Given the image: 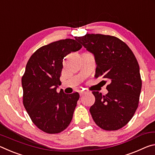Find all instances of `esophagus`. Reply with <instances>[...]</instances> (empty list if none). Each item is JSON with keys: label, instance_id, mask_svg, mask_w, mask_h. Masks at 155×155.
Masks as SVG:
<instances>
[{"label": "esophagus", "instance_id": "1", "mask_svg": "<svg viewBox=\"0 0 155 155\" xmlns=\"http://www.w3.org/2000/svg\"><path fill=\"white\" fill-rule=\"evenodd\" d=\"M85 93H86L85 91H79L80 96H83V95H84V94H85Z\"/></svg>", "mask_w": 155, "mask_h": 155}]
</instances>
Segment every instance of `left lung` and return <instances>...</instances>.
<instances>
[{
	"mask_svg": "<svg viewBox=\"0 0 155 155\" xmlns=\"http://www.w3.org/2000/svg\"><path fill=\"white\" fill-rule=\"evenodd\" d=\"M75 40L94 54L95 77L103 76L110 81L105 96L92 91L95 103L90 111L94 121L104 130H118L130 121L138 107L141 80L137 59L116 37L87 34Z\"/></svg>",
	"mask_w": 155,
	"mask_h": 155,
	"instance_id": "obj_1",
	"label": "left lung"
}]
</instances>
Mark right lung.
Wrapping results in <instances>:
<instances>
[{
  "instance_id": "1",
  "label": "right lung",
  "mask_w": 155,
  "mask_h": 155,
  "mask_svg": "<svg viewBox=\"0 0 155 155\" xmlns=\"http://www.w3.org/2000/svg\"><path fill=\"white\" fill-rule=\"evenodd\" d=\"M82 46L65 39L44 46L28 59L22 78L23 104L32 122L44 132L53 134L66 128L72 121L79 94H66L57 88L63 60Z\"/></svg>"
}]
</instances>
